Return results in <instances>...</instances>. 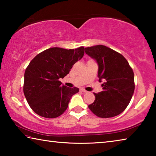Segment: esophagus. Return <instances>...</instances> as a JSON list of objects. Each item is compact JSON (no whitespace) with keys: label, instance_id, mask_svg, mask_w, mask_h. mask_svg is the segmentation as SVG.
<instances>
[{"label":"esophagus","instance_id":"1","mask_svg":"<svg viewBox=\"0 0 156 156\" xmlns=\"http://www.w3.org/2000/svg\"><path fill=\"white\" fill-rule=\"evenodd\" d=\"M80 91L82 92H83V93H87V91L85 90V89H80Z\"/></svg>","mask_w":156,"mask_h":156}]
</instances>
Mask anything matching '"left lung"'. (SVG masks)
I'll list each match as a JSON object with an SVG mask.
<instances>
[{
  "label": "left lung",
  "mask_w": 156,
  "mask_h": 156,
  "mask_svg": "<svg viewBox=\"0 0 156 156\" xmlns=\"http://www.w3.org/2000/svg\"><path fill=\"white\" fill-rule=\"evenodd\" d=\"M85 53L98 65L99 82L104 81L103 91L94 93L89 108L100 118H112L122 113L133 96L134 73L122 55L105 45L86 47Z\"/></svg>",
  "instance_id": "obj_1"
}]
</instances>
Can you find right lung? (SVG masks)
Masks as SVG:
<instances>
[{
  "label": "right lung",
  "instance_id": "obj_1",
  "mask_svg": "<svg viewBox=\"0 0 156 156\" xmlns=\"http://www.w3.org/2000/svg\"><path fill=\"white\" fill-rule=\"evenodd\" d=\"M84 54V47L75 49L52 47L30 62L25 72L23 91L34 112L42 117L54 118L65 112L79 89L64 86L59 79L69 73Z\"/></svg>",
  "mask_w": 156,
  "mask_h": 156
}]
</instances>
